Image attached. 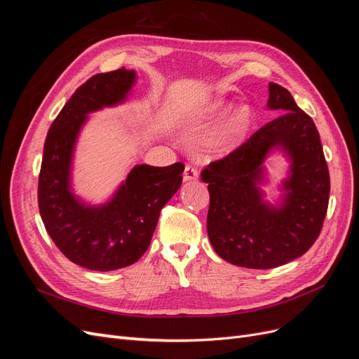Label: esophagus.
Wrapping results in <instances>:
<instances>
[{
  "mask_svg": "<svg viewBox=\"0 0 359 359\" xmlns=\"http://www.w3.org/2000/svg\"><path fill=\"white\" fill-rule=\"evenodd\" d=\"M198 177H199V172H198V169L194 168V166L187 165V166H186V169H184L182 180L186 181V182H189V181H196V180H198Z\"/></svg>",
  "mask_w": 359,
  "mask_h": 359,
  "instance_id": "1",
  "label": "esophagus"
}]
</instances>
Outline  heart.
Wrapping results in <instances>:
<instances>
[{
	"label": "heart",
	"instance_id": "b5f03b06",
	"mask_svg": "<svg viewBox=\"0 0 359 359\" xmlns=\"http://www.w3.org/2000/svg\"><path fill=\"white\" fill-rule=\"evenodd\" d=\"M224 100L219 99L210 102L201 109L198 121H210V119L220 115L224 111ZM250 124H252V111H250V107L245 104L236 106L235 109H232L211 130L208 136L205 137L203 145L206 149H210L211 153L215 154L229 153V151L240 145L245 133L248 132Z\"/></svg>",
	"mask_w": 359,
	"mask_h": 359
}]
</instances>
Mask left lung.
<instances>
[{
  "label": "left lung",
  "mask_w": 359,
  "mask_h": 359,
  "mask_svg": "<svg viewBox=\"0 0 359 359\" xmlns=\"http://www.w3.org/2000/svg\"><path fill=\"white\" fill-rule=\"evenodd\" d=\"M269 109L281 111L229 156L210 163L206 231L215 253L232 265L268 269L302 256L318 240L330 201V172L313 119L292 94L269 82ZM280 147L291 161L284 201H263V161Z\"/></svg>",
  "instance_id": "8db88e82"
}]
</instances>
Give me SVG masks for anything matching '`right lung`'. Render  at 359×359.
<instances>
[{
  "label": "right lung",
  "instance_id": "add662e5",
  "mask_svg": "<svg viewBox=\"0 0 359 359\" xmlns=\"http://www.w3.org/2000/svg\"><path fill=\"white\" fill-rule=\"evenodd\" d=\"M135 70L94 74L82 83L52 123L39 175V210L52 241L73 264L93 271L132 265L149 247L163 206L181 187L182 163L135 166L112 199L86 205L70 186L73 151L88 114L127 99Z\"/></svg>",
  "mask_w": 359,
  "mask_h": 359
}]
</instances>
